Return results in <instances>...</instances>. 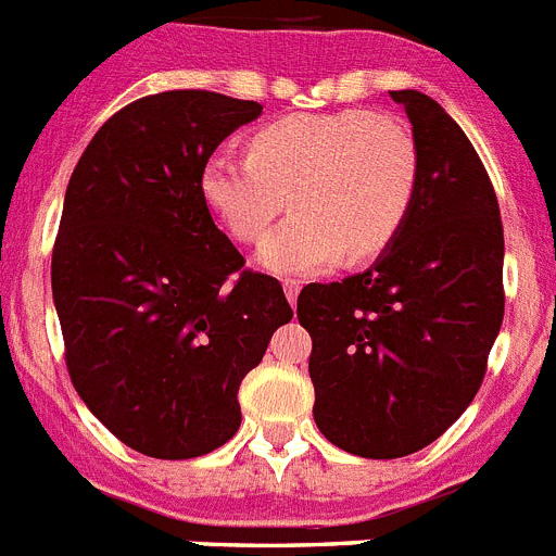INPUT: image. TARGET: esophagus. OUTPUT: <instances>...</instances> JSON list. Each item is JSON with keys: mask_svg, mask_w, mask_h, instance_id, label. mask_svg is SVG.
<instances>
[{"mask_svg": "<svg viewBox=\"0 0 556 556\" xmlns=\"http://www.w3.org/2000/svg\"><path fill=\"white\" fill-rule=\"evenodd\" d=\"M283 292H287L289 306H298V294H301V281H283Z\"/></svg>", "mask_w": 556, "mask_h": 556, "instance_id": "esophagus-1", "label": "esophagus"}]
</instances>
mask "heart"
I'll return each mask as SVG.
<instances>
[{"mask_svg":"<svg viewBox=\"0 0 556 556\" xmlns=\"http://www.w3.org/2000/svg\"><path fill=\"white\" fill-rule=\"evenodd\" d=\"M417 147L390 113H292L258 127L248 159L214 152L200 169V198L239 242H255L275 275H312L342 258L365 262L395 242L417 194Z\"/></svg>","mask_w":556,"mask_h":556,"instance_id":"b5f03b06","label":"heart"}]
</instances>
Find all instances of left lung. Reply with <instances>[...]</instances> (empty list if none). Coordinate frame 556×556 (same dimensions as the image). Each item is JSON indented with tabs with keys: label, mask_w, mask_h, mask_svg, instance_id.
<instances>
[{
	"label": "left lung",
	"mask_w": 556,
	"mask_h": 556,
	"mask_svg": "<svg viewBox=\"0 0 556 556\" xmlns=\"http://www.w3.org/2000/svg\"><path fill=\"white\" fill-rule=\"evenodd\" d=\"M417 147V194L372 267L312 283L314 424L337 448L397 459L434 443L479 392L504 320V228L473 144L440 102L390 91Z\"/></svg>",
	"instance_id": "left-lung-1"
}]
</instances>
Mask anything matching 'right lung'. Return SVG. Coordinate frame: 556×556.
Masks as SVG:
<instances>
[{
	"instance_id": "obj_1",
	"label": "right lung",
	"mask_w": 556,
	"mask_h": 556,
	"mask_svg": "<svg viewBox=\"0 0 556 556\" xmlns=\"http://www.w3.org/2000/svg\"><path fill=\"white\" fill-rule=\"evenodd\" d=\"M258 116V102L214 91L141 97L68 180L52 250L68 376L111 434L155 459L228 443L242 378L292 320L281 283L242 269L200 198L205 161Z\"/></svg>"
}]
</instances>
